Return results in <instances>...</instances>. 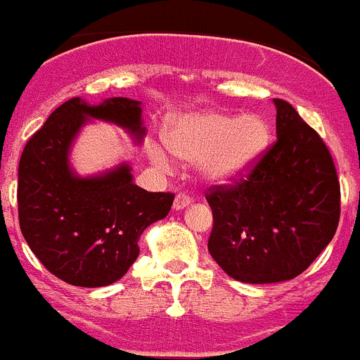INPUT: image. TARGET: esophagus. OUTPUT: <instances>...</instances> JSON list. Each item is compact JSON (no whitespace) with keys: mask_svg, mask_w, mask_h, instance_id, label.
Instances as JSON below:
<instances>
[{"mask_svg":"<svg viewBox=\"0 0 360 360\" xmlns=\"http://www.w3.org/2000/svg\"><path fill=\"white\" fill-rule=\"evenodd\" d=\"M191 202H193V200H191L189 195H184V193H180V195H176V198H174L173 207L176 209V211H182V209H186Z\"/></svg>","mask_w":360,"mask_h":360,"instance_id":"34e87169","label":"esophagus"}]
</instances>
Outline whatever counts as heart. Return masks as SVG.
<instances>
[{"instance_id":"heart-1","label":"heart","mask_w":360,"mask_h":360,"mask_svg":"<svg viewBox=\"0 0 360 360\" xmlns=\"http://www.w3.org/2000/svg\"><path fill=\"white\" fill-rule=\"evenodd\" d=\"M269 141V124L259 115L200 111L173 117L165 131L167 146L151 144L149 157L160 169H169L173 155L198 162L207 182L231 184L252 169Z\"/></svg>"}]
</instances>
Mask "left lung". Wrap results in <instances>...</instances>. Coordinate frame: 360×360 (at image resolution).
Wrapping results in <instances>:
<instances>
[{
  "label": "left lung",
  "mask_w": 360,
  "mask_h": 360,
  "mask_svg": "<svg viewBox=\"0 0 360 360\" xmlns=\"http://www.w3.org/2000/svg\"><path fill=\"white\" fill-rule=\"evenodd\" d=\"M274 104V144L247 176L205 193L212 209L209 252L241 283H279L304 272L332 241L341 216L328 148L292 104Z\"/></svg>",
  "instance_id": "left-lung-1"
}]
</instances>
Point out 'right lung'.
Wrapping results in <instances>:
<instances>
[{
    "label": "right lung",
    "instance_id": "1",
    "mask_svg": "<svg viewBox=\"0 0 360 360\" xmlns=\"http://www.w3.org/2000/svg\"><path fill=\"white\" fill-rule=\"evenodd\" d=\"M90 119L113 122L141 142L146 135L139 101L106 98L91 106L73 97L30 136L19 160V227L32 252L73 287H106L135 263L139 238L169 214L173 193H148L120 164L81 178L70 167L73 139Z\"/></svg>",
    "mask_w": 360,
    "mask_h": 360
}]
</instances>
